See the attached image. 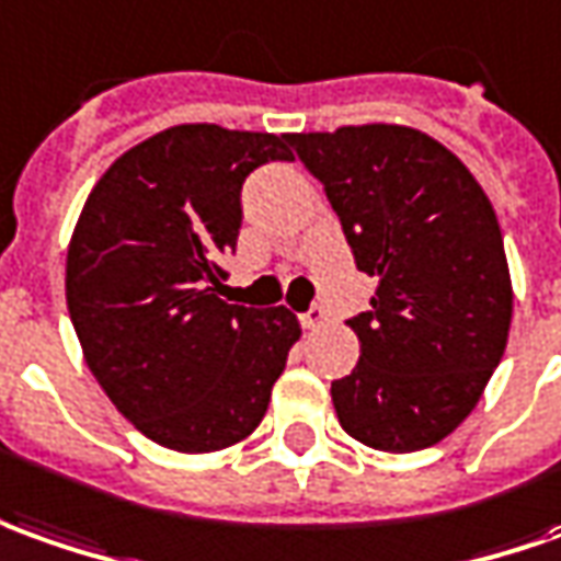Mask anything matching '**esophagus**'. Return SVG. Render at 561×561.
<instances>
[{"mask_svg": "<svg viewBox=\"0 0 561 561\" xmlns=\"http://www.w3.org/2000/svg\"><path fill=\"white\" fill-rule=\"evenodd\" d=\"M323 320H327V311H323L320 305H311V308L302 314V327L305 330H320V327H323Z\"/></svg>", "mask_w": 561, "mask_h": 561, "instance_id": "1", "label": "esophagus"}]
</instances>
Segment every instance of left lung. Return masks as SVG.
<instances>
[{"instance_id": "obj_1", "label": "left lung", "mask_w": 561, "mask_h": 561, "mask_svg": "<svg viewBox=\"0 0 561 561\" xmlns=\"http://www.w3.org/2000/svg\"><path fill=\"white\" fill-rule=\"evenodd\" d=\"M342 219L357 268L378 277L354 373L332 381L347 436L378 451L434 446L480 403L513 318L489 195L443 142L403 125L289 134Z\"/></svg>"}]
</instances>
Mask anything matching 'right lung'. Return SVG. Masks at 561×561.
I'll use <instances>...</instances> for the list:
<instances>
[{
  "mask_svg": "<svg viewBox=\"0 0 561 561\" xmlns=\"http://www.w3.org/2000/svg\"><path fill=\"white\" fill-rule=\"evenodd\" d=\"M289 134L176 125L96 180L67 253L81 354L115 409L164 449H229L259 427L302 327L293 311L219 299L241 185L293 161Z\"/></svg>",
  "mask_w": 561,
  "mask_h": 561,
  "instance_id": "obj_1",
  "label": "right lung"
}]
</instances>
